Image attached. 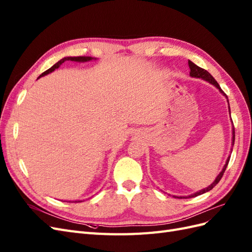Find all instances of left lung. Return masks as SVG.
<instances>
[{"label":"left lung","mask_w":252,"mask_h":252,"mask_svg":"<svg viewBox=\"0 0 252 252\" xmlns=\"http://www.w3.org/2000/svg\"><path fill=\"white\" fill-rule=\"evenodd\" d=\"M188 64H189V67H190V76H191V77L203 79V80H205V81H207V82H209L210 84L214 85L215 88H217V89L221 93V94L226 97V99H227V102H228V104H229L227 95L225 94L224 92L221 91L220 84H219L217 81H215V79H214V78H213L209 73H208V71H207L206 69H204V68H202V67L197 66L196 64H194V63H193L192 61H190V60L188 61ZM229 112H230V106H229ZM231 121H232V120H231ZM231 145H232V147H233V145H234V126L232 127V143H231ZM231 152H232V148H231ZM229 160H230V155L228 156L227 160H226V163L224 164V167H222L221 171L220 172V174L217 176V178L214 179V182H213L210 186H208L207 188L202 189V190H199L198 192L193 193V194H191V195H189V196H174V197H177V198H189V197H194V196L200 195V194H204V193H206V192H208V191L212 190V189L214 188V187L219 184V182L220 181V178L222 177V175H224V172H225V170H226V168H227V166H228V162H229Z\"/></svg>","instance_id":"obj_1"}]
</instances>
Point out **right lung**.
I'll list each match as a JSON object with an SVG mask.
<instances>
[{
    "label": "right lung",
    "instance_id": "1",
    "mask_svg": "<svg viewBox=\"0 0 252 252\" xmlns=\"http://www.w3.org/2000/svg\"><path fill=\"white\" fill-rule=\"evenodd\" d=\"M92 60H97V59L96 58H93V57H85V56H82V57H64V58H62L60 61H58L56 64H54L52 67L48 68L47 70H45L43 74H41L38 77V79L43 77V76H46V75H48L50 73H53L55 69L59 68L61 64L63 62H65V61H74V62H80L81 63V62H89V61H92ZM80 202H82V200H75V202H68V203H80Z\"/></svg>",
    "mask_w": 252,
    "mask_h": 252
}]
</instances>
